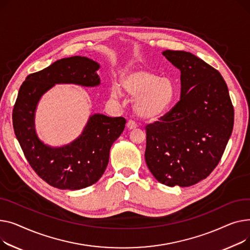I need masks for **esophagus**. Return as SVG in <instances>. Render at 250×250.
<instances>
[{"label":"esophagus","mask_w":250,"mask_h":250,"mask_svg":"<svg viewBox=\"0 0 250 250\" xmlns=\"http://www.w3.org/2000/svg\"><path fill=\"white\" fill-rule=\"evenodd\" d=\"M137 127V125H136V123L134 122V121H129L128 123H127V128L129 129V130H132V129H135Z\"/></svg>","instance_id":"1"}]
</instances>
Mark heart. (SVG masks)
Returning <instances> with one entry per match:
<instances>
[{"label":"heart","instance_id":"heart-1","mask_svg":"<svg viewBox=\"0 0 250 250\" xmlns=\"http://www.w3.org/2000/svg\"><path fill=\"white\" fill-rule=\"evenodd\" d=\"M121 85L124 92L133 99L132 108L142 120L154 121L159 119L169 108L173 98L171 82L165 77L143 68H133L126 71ZM119 87L116 83L111 84V98H119Z\"/></svg>","mask_w":250,"mask_h":250}]
</instances>
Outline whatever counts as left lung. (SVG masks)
Listing matches in <instances>:
<instances>
[{
  "mask_svg": "<svg viewBox=\"0 0 250 250\" xmlns=\"http://www.w3.org/2000/svg\"><path fill=\"white\" fill-rule=\"evenodd\" d=\"M163 55L181 71V99L160 122L146 126L145 161L168 187H189L219 164L231 136L234 110L220 72L190 52Z\"/></svg>",
  "mask_w": 250,
  "mask_h": 250,
  "instance_id": "obj_1",
  "label": "left lung"
}]
</instances>
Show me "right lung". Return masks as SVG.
<instances>
[{
  "label": "right lung",
  "instance_id": "right-lung-1",
  "mask_svg": "<svg viewBox=\"0 0 250 250\" xmlns=\"http://www.w3.org/2000/svg\"><path fill=\"white\" fill-rule=\"evenodd\" d=\"M100 67V63L89 57H66L29 75L20 86L13 110L15 134L29 165L54 188L77 190L97 183L108 166L111 146L125 128L123 117L112 118L95 113L89 117L82 133L65 145H48L37 135L35 115L42 96L55 84L99 86Z\"/></svg>",
  "mask_w": 250,
  "mask_h": 250
}]
</instances>
